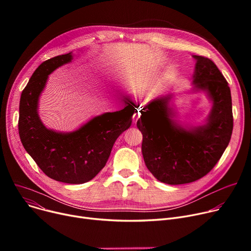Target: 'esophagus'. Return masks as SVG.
<instances>
[{
	"mask_svg": "<svg viewBox=\"0 0 251 251\" xmlns=\"http://www.w3.org/2000/svg\"><path fill=\"white\" fill-rule=\"evenodd\" d=\"M134 122H136L137 121V119L139 118V114H134Z\"/></svg>",
	"mask_w": 251,
	"mask_h": 251,
	"instance_id": "1",
	"label": "esophagus"
}]
</instances>
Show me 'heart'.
Listing matches in <instances>:
<instances>
[{
  "label": "heart",
  "mask_w": 251,
  "mask_h": 251,
  "mask_svg": "<svg viewBox=\"0 0 251 251\" xmlns=\"http://www.w3.org/2000/svg\"><path fill=\"white\" fill-rule=\"evenodd\" d=\"M155 91H159L160 89H161V83H157L155 86H154V88H153Z\"/></svg>",
  "instance_id": "b5f03b06"
}]
</instances>
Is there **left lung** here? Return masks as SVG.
I'll use <instances>...</instances> for the list:
<instances>
[{
  "label": "left lung",
  "mask_w": 251,
  "mask_h": 251,
  "mask_svg": "<svg viewBox=\"0 0 251 251\" xmlns=\"http://www.w3.org/2000/svg\"><path fill=\"white\" fill-rule=\"evenodd\" d=\"M196 60L193 90L204 91L213 108L206 123L184 127L173 117L168 95L151 100L140 113L137 127L142 133L141 151L150 172L171 185L186 184L205 176L221 159L231 139L233 113L231 90L217 65L208 58Z\"/></svg>",
  "instance_id": "left-lung-1"
}]
</instances>
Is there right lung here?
<instances>
[{
  "label": "right lung",
  "mask_w": 251,
  "mask_h": 251,
  "mask_svg": "<svg viewBox=\"0 0 251 251\" xmlns=\"http://www.w3.org/2000/svg\"><path fill=\"white\" fill-rule=\"evenodd\" d=\"M72 60V52L42 63L23 89L18 130L25 151L50 178L82 184L95 178L107 164L116 139L132 123L135 109L128 103L120 111L92 118L73 132H57L39 119L38 100L49 75Z\"/></svg>",
  "instance_id": "1"
}]
</instances>
